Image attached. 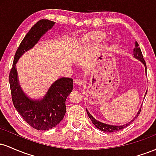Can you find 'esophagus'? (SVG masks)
<instances>
[{
  "mask_svg": "<svg viewBox=\"0 0 156 156\" xmlns=\"http://www.w3.org/2000/svg\"><path fill=\"white\" fill-rule=\"evenodd\" d=\"M75 83H76V85L77 86H82L83 85V82H82V80L79 79V78H77L75 80Z\"/></svg>",
  "mask_w": 156,
  "mask_h": 156,
  "instance_id": "obj_1",
  "label": "esophagus"
}]
</instances>
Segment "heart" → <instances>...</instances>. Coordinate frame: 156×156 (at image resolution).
I'll use <instances>...</instances> for the list:
<instances>
[{"label":"heart","mask_w":156,"mask_h":156,"mask_svg":"<svg viewBox=\"0 0 156 156\" xmlns=\"http://www.w3.org/2000/svg\"><path fill=\"white\" fill-rule=\"evenodd\" d=\"M105 38V34L102 33H92L85 36L83 38L84 43L87 44H94L99 43Z\"/></svg>","instance_id":"1"}]
</instances>
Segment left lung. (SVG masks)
Here are the masks:
<instances>
[{
	"label": "left lung",
	"instance_id": "left-lung-1",
	"mask_svg": "<svg viewBox=\"0 0 156 156\" xmlns=\"http://www.w3.org/2000/svg\"><path fill=\"white\" fill-rule=\"evenodd\" d=\"M133 55L134 58H136L137 60L140 61L141 63L143 64V65L144 66V68H145V74L147 75V66H146L145 62H144V58H143V55H142V53H141V49L139 48V44H138L137 42H136V45H135V48L133 49ZM147 92V91H146L145 94H144V97L146 96ZM141 107H140V108H139V110L138 111L136 115L133 117V119H132V120H130V122H128L126 123V124L122 125H109V124H106V123L102 122L98 120V119H96L95 118L93 117L92 114L89 112V111L87 110V114H88L89 117L90 118L91 121L92 122L93 125H94V126L98 128V129L101 130H102V131L106 132V133H113V132L118 131V130H120L121 129H123V128H126V127L128 126V125H129L130 123L132 122H133L134 120H135V119L138 117V116L139 115V114H140Z\"/></svg>",
	"mask_w": 156,
	"mask_h": 156
}]
</instances>
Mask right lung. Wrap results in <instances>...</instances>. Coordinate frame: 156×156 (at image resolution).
<instances>
[{"label": "right lung", "instance_id": "right-lung-1", "mask_svg": "<svg viewBox=\"0 0 156 156\" xmlns=\"http://www.w3.org/2000/svg\"><path fill=\"white\" fill-rule=\"evenodd\" d=\"M55 25L53 21L41 20L32 27L16 52L9 79L14 106L28 125L38 130L51 129L63 119L66 113L65 101L73 91V80L69 78H58L51 84L42 98L34 99L21 87L17 64L21 56L34 48Z\"/></svg>", "mask_w": 156, "mask_h": 156}]
</instances>
